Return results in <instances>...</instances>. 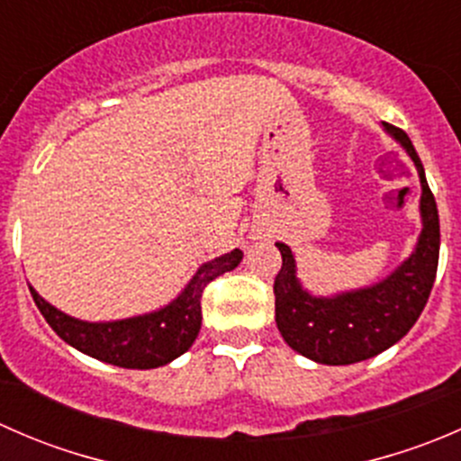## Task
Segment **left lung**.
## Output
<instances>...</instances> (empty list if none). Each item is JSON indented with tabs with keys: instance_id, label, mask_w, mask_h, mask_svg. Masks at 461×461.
I'll return each mask as SVG.
<instances>
[{
	"instance_id": "8db88e82",
	"label": "left lung",
	"mask_w": 461,
	"mask_h": 461,
	"mask_svg": "<svg viewBox=\"0 0 461 461\" xmlns=\"http://www.w3.org/2000/svg\"><path fill=\"white\" fill-rule=\"evenodd\" d=\"M403 144L420 171L421 230L415 254L385 281L368 290L350 292L337 299H314L301 290L294 276L290 248L276 243L281 269L274 278V310L278 332L287 346L308 359L328 366H348L370 359L406 337L424 312L439 263V213L424 165L403 129L385 124Z\"/></svg>"
}]
</instances>
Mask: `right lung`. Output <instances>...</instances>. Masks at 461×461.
I'll list each match as a JSON object with an SVG mask.
<instances>
[{
  "mask_svg": "<svg viewBox=\"0 0 461 461\" xmlns=\"http://www.w3.org/2000/svg\"><path fill=\"white\" fill-rule=\"evenodd\" d=\"M243 258L240 249L204 263L183 294L167 308L144 317L113 321V323H86L67 317L46 303L31 287L32 301L46 323L85 355L111 366L149 370L165 366L187 352L201 332L203 290L221 274L230 272Z\"/></svg>",
  "mask_w": 461,
  "mask_h": 461,
  "instance_id": "1",
  "label": "right lung"
}]
</instances>
